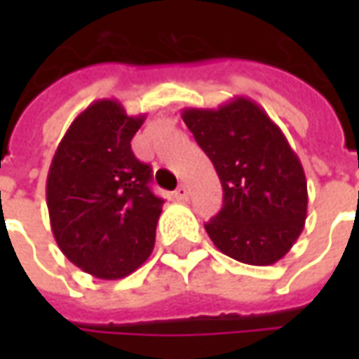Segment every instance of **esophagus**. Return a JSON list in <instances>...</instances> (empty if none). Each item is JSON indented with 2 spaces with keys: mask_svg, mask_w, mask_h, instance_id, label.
I'll list each match as a JSON object with an SVG mask.
<instances>
[{
  "mask_svg": "<svg viewBox=\"0 0 359 359\" xmlns=\"http://www.w3.org/2000/svg\"><path fill=\"white\" fill-rule=\"evenodd\" d=\"M172 196H175V200H179V202H187L188 200V188L184 187V184H180L175 192H172Z\"/></svg>",
  "mask_w": 359,
  "mask_h": 359,
  "instance_id": "1",
  "label": "esophagus"
}]
</instances>
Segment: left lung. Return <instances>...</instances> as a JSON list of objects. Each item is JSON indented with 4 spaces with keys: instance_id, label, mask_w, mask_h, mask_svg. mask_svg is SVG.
Segmentation results:
<instances>
[{
    "instance_id": "8db88e82",
    "label": "left lung",
    "mask_w": 359,
    "mask_h": 359,
    "mask_svg": "<svg viewBox=\"0 0 359 359\" xmlns=\"http://www.w3.org/2000/svg\"><path fill=\"white\" fill-rule=\"evenodd\" d=\"M182 121L223 187V208L205 223L211 242L248 265L285 257L304 231L308 182L283 130L242 95L217 109H182Z\"/></svg>"
}]
</instances>
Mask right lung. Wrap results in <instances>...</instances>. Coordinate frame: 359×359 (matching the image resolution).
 Here are the masks:
<instances>
[{
	"instance_id": "add662e5",
	"label": "right lung",
	"mask_w": 359,
	"mask_h": 359,
	"mask_svg": "<svg viewBox=\"0 0 359 359\" xmlns=\"http://www.w3.org/2000/svg\"><path fill=\"white\" fill-rule=\"evenodd\" d=\"M146 115L97 100L74 118L51 159L46 200L51 233L69 262L115 280L151 254L163 200L149 190L151 167L130 148Z\"/></svg>"
}]
</instances>
